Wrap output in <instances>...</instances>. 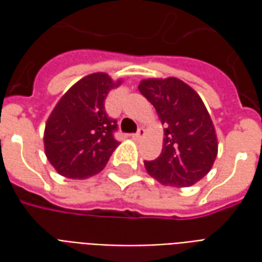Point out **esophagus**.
Segmentation results:
<instances>
[{"label":"esophagus","mask_w":262,"mask_h":262,"mask_svg":"<svg viewBox=\"0 0 262 262\" xmlns=\"http://www.w3.org/2000/svg\"><path fill=\"white\" fill-rule=\"evenodd\" d=\"M143 135H144V129H143V127H139V130H137L135 135H132V139H133V140H139Z\"/></svg>","instance_id":"34e87169"}]
</instances>
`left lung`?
Returning <instances> with one entry per match:
<instances>
[{
	"label": "left lung",
	"instance_id": "left-lung-1",
	"mask_svg": "<svg viewBox=\"0 0 262 262\" xmlns=\"http://www.w3.org/2000/svg\"><path fill=\"white\" fill-rule=\"evenodd\" d=\"M139 91L165 126L161 154L144 161L146 170L163 185L191 187L210 171L217 154L208 109L191 86L174 77L143 80Z\"/></svg>",
	"mask_w": 262,
	"mask_h": 262
}]
</instances>
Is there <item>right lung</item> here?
Segmentation results:
<instances>
[{
	"instance_id": "obj_1",
	"label": "right lung",
	"mask_w": 262,
	"mask_h": 262,
	"mask_svg": "<svg viewBox=\"0 0 262 262\" xmlns=\"http://www.w3.org/2000/svg\"><path fill=\"white\" fill-rule=\"evenodd\" d=\"M105 73L77 81L60 98L45 127V151L56 171L81 180L103 170L119 142L116 119L105 111V98L118 86Z\"/></svg>"
}]
</instances>
